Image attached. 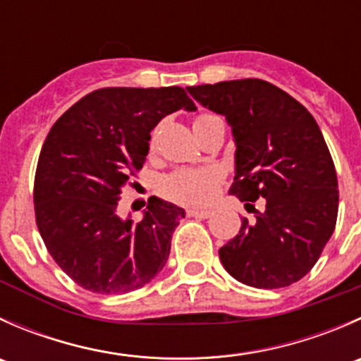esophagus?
<instances>
[{"instance_id": "esophagus-1", "label": "esophagus", "mask_w": 361, "mask_h": 361, "mask_svg": "<svg viewBox=\"0 0 361 361\" xmlns=\"http://www.w3.org/2000/svg\"><path fill=\"white\" fill-rule=\"evenodd\" d=\"M187 216L192 218H209L211 211L207 209H187Z\"/></svg>"}]
</instances>
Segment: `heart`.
<instances>
[{
  "label": "heart",
  "mask_w": 361,
  "mask_h": 361,
  "mask_svg": "<svg viewBox=\"0 0 361 361\" xmlns=\"http://www.w3.org/2000/svg\"><path fill=\"white\" fill-rule=\"evenodd\" d=\"M211 115H199L194 127L209 118ZM221 185V173L214 167L204 169H178L167 174L160 183V192L171 201L185 206H206L213 202Z\"/></svg>",
  "instance_id": "obj_1"
}]
</instances>
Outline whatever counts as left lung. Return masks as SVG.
Masks as SVG:
<instances>
[{"instance_id": "8db88e82", "label": "left lung", "mask_w": 361, "mask_h": 361, "mask_svg": "<svg viewBox=\"0 0 361 361\" xmlns=\"http://www.w3.org/2000/svg\"><path fill=\"white\" fill-rule=\"evenodd\" d=\"M187 90L231 126L235 174L228 194L245 206L265 202L257 220H243L239 234L220 248L225 271L253 288L298 281L318 262L337 221V174L318 123L297 99L265 80Z\"/></svg>"}]
</instances>
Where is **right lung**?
Here are the masks:
<instances>
[{"label": "right lung", "mask_w": 361, "mask_h": 361, "mask_svg": "<svg viewBox=\"0 0 361 361\" xmlns=\"http://www.w3.org/2000/svg\"><path fill=\"white\" fill-rule=\"evenodd\" d=\"M195 111L181 87H104L73 104L43 143L35 176L36 225L61 269L85 290L143 288L166 265L183 207L150 197L143 218H120L118 195L173 111Z\"/></svg>", "instance_id": "obj_1"}]
</instances>
